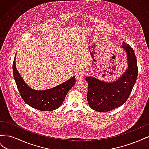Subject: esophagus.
Wrapping results in <instances>:
<instances>
[{
  "label": "esophagus",
  "instance_id": "esophagus-1",
  "mask_svg": "<svg viewBox=\"0 0 149 149\" xmlns=\"http://www.w3.org/2000/svg\"><path fill=\"white\" fill-rule=\"evenodd\" d=\"M84 76V72L83 71H79L76 72V78L77 80H81Z\"/></svg>",
  "mask_w": 149,
  "mask_h": 149
}]
</instances>
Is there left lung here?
Masks as SVG:
<instances>
[{
  "label": "left lung",
  "instance_id": "8db88e82",
  "mask_svg": "<svg viewBox=\"0 0 149 149\" xmlns=\"http://www.w3.org/2000/svg\"><path fill=\"white\" fill-rule=\"evenodd\" d=\"M121 47L127 53L128 67L118 79L107 83L91 76L86 78L88 83V102L94 111L104 112L121 106L127 100L136 83L138 68L134 49L124 42Z\"/></svg>",
  "mask_w": 149,
  "mask_h": 149
}]
</instances>
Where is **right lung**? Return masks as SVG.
Listing matches in <instances>:
<instances>
[{
	"label": "right lung",
	"mask_w": 149,
	"mask_h": 149,
	"mask_svg": "<svg viewBox=\"0 0 149 149\" xmlns=\"http://www.w3.org/2000/svg\"><path fill=\"white\" fill-rule=\"evenodd\" d=\"M15 57L13 63V73L17 86L24 101L31 107L42 111L58 109L63 102L69 90L75 84V77L53 88L38 91L30 88L20 76L15 66Z\"/></svg>",
	"instance_id": "1"
}]
</instances>
